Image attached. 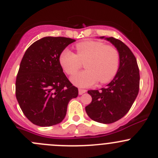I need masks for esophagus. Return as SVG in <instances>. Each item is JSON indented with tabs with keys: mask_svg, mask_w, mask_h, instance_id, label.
<instances>
[{
	"mask_svg": "<svg viewBox=\"0 0 158 158\" xmlns=\"http://www.w3.org/2000/svg\"><path fill=\"white\" fill-rule=\"evenodd\" d=\"M85 92H86V90H85V89H79V95H82V94H84Z\"/></svg>",
	"mask_w": 158,
	"mask_h": 158,
	"instance_id": "1",
	"label": "esophagus"
}]
</instances>
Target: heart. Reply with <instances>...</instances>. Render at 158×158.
<instances>
[{
  "instance_id": "obj_1",
  "label": "heart",
  "mask_w": 158,
  "mask_h": 158,
  "mask_svg": "<svg viewBox=\"0 0 158 158\" xmlns=\"http://www.w3.org/2000/svg\"><path fill=\"white\" fill-rule=\"evenodd\" d=\"M76 54L64 49L59 56L62 69L67 75H73L85 62L86 69L76 73L71 78L73 85L87 88L98 80L106 83L114 77L119 67V52L114 47L95 40H85L76 46Z\"/></svg>"
}]
</instances>
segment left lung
Instances as JSON below:
<instances>
[{"mask_svg": "<svg viewBox=\"0 0 158 158\" xmlns=\"http://www.w3.org/2000/svg\"><path fill=\"white\" fill-rule=\"evenodd\" d=\"M106 40L118 51L119 68L106 87L88 91L92 99L85 107V111L95 122L111 124L123 118L133 105L139 92L140 74L136 58L131 49L120 40L114 37Z\"/></svg>", "mask_w": 158, "mask_h": 158, "instance_id": "8db88e82", "label": "left lung"}]
</instances>
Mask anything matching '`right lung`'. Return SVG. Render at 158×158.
Returning a JSON list of instances; mask_svg holds the SVG:
<instances>
[{"mask_svg":"<svg viewBox=\"0 0 158 158\" xmlns=\"http://www.w3.org/2000/svg\"><path fill=\"white\" fill-rule=\"evenodd\" d=\"M75 40L46 36L30 45L20 62L16 98L24 115L34 125L49 127L64 119L67 106L79 91L69 82L59 56Z\"/></svg>","mask_w":158,"mask_h":158,"instance_id":"add662e5","label":"right lung"}]
</instances>
